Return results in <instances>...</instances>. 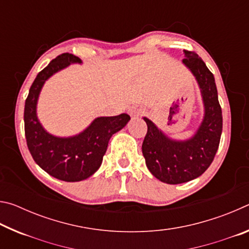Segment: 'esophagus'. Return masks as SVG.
I'll return each mask as SVG.
<instances>
[{
  "label": "esophagus",
  "mask_w": 249,
  "mask_h": 249,
  "mask_svg": "<svg viewBox=\"0 0 249 249\" xmlns=\"http://www.w3.org/2000/svg\"><path fill=\"white\" fill-rule=\"evenodd\" d=\"M128 114L130 115V117H140L142 114V109L137 107H132L128 108Z\"/></svg>",
  "instance_id": "1"
}]
</instances>
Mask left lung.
<instances>
[{"label":"left lung","mask_w":249,"mask_h":249,"mask_svg":"<svg viewBox=\"0 0 249 249\" xmlns=\"http://www.w3.org/2000/svg\"><path fill=\"white\" fill-rule=\"evenodd\" d=\"M182 64L193 74L203 103V119L187 140H175L144 116L147 134L142 146L146 166L155 178L168 184H179L200 177L212 163L223 127L222 108L213 73L196 53L183 50Z\"/></svg>","instance_id":"8db88e82"}]
</instances>
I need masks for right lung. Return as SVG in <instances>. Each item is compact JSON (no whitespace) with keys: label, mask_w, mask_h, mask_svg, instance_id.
Returning <instances> with one entry per match:
<instances>
[{"label":"right lung","mask_w":249,"mask_h":249,"mask_svg":"<svg viewBox=\"0 0 249 249\" xmlns=\"http://www.w3.org/2000/svg\"><path fill=\"white\" fill-rule=\"evenodd\" d=\"M81 65V59L62 53L37 74L25 102V136L33 159L48 175L67 182L90 178L99 170L108 141L130 120L126 113L117 116H99L79 134L56 136L45 129L37 115V103L49 78L70 65Z\"/></svg>","instance_id":"obj_1"}]
</instances>
